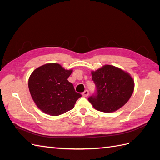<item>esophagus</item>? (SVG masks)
Here are the masks:
<instances>
[{
  "mask_svg": "<svg viewBox=\"0 0 160 160\" xmlns=\"http://www.w3.org/2000/svg\"><path fill=\"white\" fill-rule=\"evenodd\" d=\"M88 94H89V91L88 90H85L84 92L82 93V95H83L84 97H88Z\"/></svg>",
  "mask_w": 160,
  "mask_h": 160,
  "instance_id": "obj_1",
  "label": "esophagus"
}]
</instances>
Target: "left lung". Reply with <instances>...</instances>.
Returning <instances> with one entry per match:
<instances>
[{
    "instance_id": "obj_1",
    "label": "left lung",
    "mask_w": 160,
    "mask_h": 160,
    "mask_svg": "<svg viewBox=\"0 0 160 160\" xmlns=\"http://www.w3.org/2000/svg\"><path fill=\"white\" fill-rule=\"evenodd\" d=\"M92 76L96 92L88 99L99 111H116L127 103L134 90L132 78L115 66L106 65L92 72Z\"/></svg>"
}]
</instances>
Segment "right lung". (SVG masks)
<instances>
[{"mask_svg": "<svg viewBox=\"0 0 160 160\" xmlns=\"http://www.w3.org/2000/svg\"><path fill=\"white\" fill-rule=\"evenodd\" d=\"M72 71L58 63H48L33 71L28 81L29 90L37 107L43 112L57 116L69 111L81 97L68 78Z\"/></svg>", "mask_w": 160, "mask_h": 160, "instance_id": "right-lung-1", "label": "right lung"}]
</instances>
